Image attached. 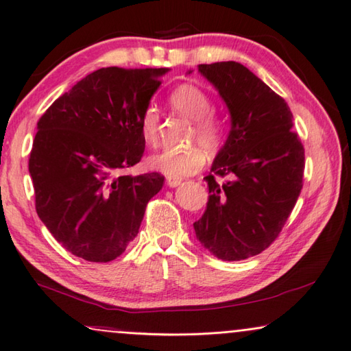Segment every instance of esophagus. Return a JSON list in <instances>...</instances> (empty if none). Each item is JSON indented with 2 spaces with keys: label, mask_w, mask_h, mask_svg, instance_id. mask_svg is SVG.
Listing matches in <instances>:
<instances>
[{
  "label": "esophagus",
  "mask_w": 351,
  "mask_h": 351,
  "mask_svg": "<svg viewBox=\"0 0 351 351\" xmlns=\"http://www.w3.org/2000/svg\"><path fill=\"white\" fill-rule=\"evenodd\" d=\"M181 182H182L181 178H167L169 187H178V185H181Z\"/></svg>",
  "instance_id": "esophagus-1"
}]
</instances>
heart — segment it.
I'll list each match as a JSON object with an SVG mask.
<instances>
[{"instance_id":"1","label":"heart","mask_w":351,"mask_h":351,"mask_svg":"<svg viewBox=\"0 0 351 351\" xmlns=\"http://www.w3.org/2000/svg\"><path fill=\"white\" fill-rule=\"evenodd\" d=\"M171 109L191 120L190 141H199L210 150L221 146L225 136V120L211 109V99L199 86L184 84L169 94ZM158 117L154 106H147L140 115V132L144 141L154 144L158 136ZM205 164V152L199 144L185 149H166L149 158V166L169 178H184L196 173Z\"/></svg>"}]
</instances>
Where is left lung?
<instances>
[{
  "label": "left lung",
  "mask_w": 351,
  "mask_h": 351,
  "mask_svg": "<svg viewBox=\"0 0 351 351\" xmlns=\"http://www.w3.org/2000/svg\"><path fill=\"white\" fill-rule=\"evenodd\" d=\"M197 68L223 99L231 130L204 178L207 210L193 226L205 250L236 262L278 237L303 189L304 147L285 99L248 68L232 60ZM215 176L229 180L219 184Z\"/></svg>",
  "instance_id": "1"
}]
</instances>
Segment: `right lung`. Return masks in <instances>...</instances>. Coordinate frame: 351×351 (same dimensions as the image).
Masks as SVG:
<instances>
[{
    "label": "right lung",
    "instance_id": "obj_1",
    "mask_svg": "<svg viewBox=\"0 0 351 351\" xmlns=\"http://www.w3.org/2000/svg\"><path fill=\"white\" fill-rule=\"evenodd\" d=\"M167 71L100 68L38 121L29 158L36 213L75 257L106 263L121 256L138 234L147 202L162 189L156 171L119 173L141 161L140 115Z\"/></svg>",
    "mask_w": 351,
    "mask_h": 351
}]
</instances>
